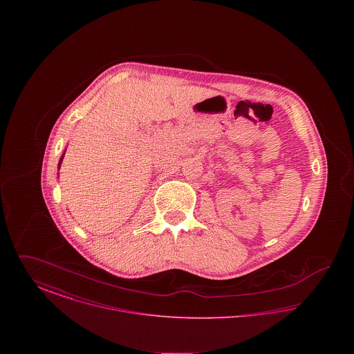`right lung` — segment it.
<instances>
[{"instance_id": "add662e5", "label": "right lung", "mask_w": 354, "mask_h": 354, "mask_svg": "<svg viewBox=\"0 0 354 354\" xmlns=\"http://www.w3.org/2000/svg\"><path fill=\"white\" fill-rule=\"evenodd\" d=\"M65 155V153H64ZM64 155H62V158H61V160H59V163H58V169H59V166H61V163H62V159H64Z\"/></svg>"}]
</instances>
